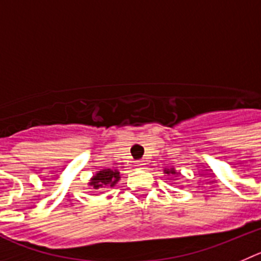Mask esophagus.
Masks as SVG:
<instances>
[{
    "instance_id": "34e87169",
    "label": "esophagus",
    "mask_w": 261,
    "mask_h": 261,
    "mask_svg": "<svg viewBox=\"0 0 261 261\" xmlns=\"http://www.w3.org/2000/svg\"><path fill=\"white\" fill-rule=\"evenodd\" d=\"M136 166H139V168H142V166H143L142 161H138V163H136Z\"/></svg>"
}]
</instances>
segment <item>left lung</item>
I'll use <instances>...</instances> for the list:
<instances>
[{"instance_id":"8db88e82","label":"left lung","mask_w":261,"mask_h":261,"mask_svg":"<svg viewBox=\"0 0 261 261\" xmlns=\"http://www.w3.org/2000/svg\"><path fill=\"white\" fill-rule=\"evenodd\" d=\"M164 171H165V174H173V175L177 174L174 169H166V170H164Z\"/></svg>"}]
</instances>
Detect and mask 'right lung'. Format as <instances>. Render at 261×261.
Returning a JSON list of instances; mask_svg holds the SVG:
<instances>
[{
    "mask_svg": "<svg viewBox=\"0 0 261 261\" xmlns=\"http://www.w3.org/2000/svg\"><path fill=\"white\" fill-rule=\"evenodd\" d=\"M119 180V173L117 170H110V169H105V170L98 171L97 174L91 179L90 185L95 190L97 189H105L107 186L113 187L117 182Z\"/></svg>",
    "mask_w": 261,
    "mask_h": 261,
    "instance_id": "1",
    "label": "right lung"
}]
</instances>
